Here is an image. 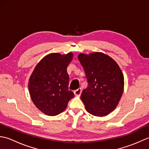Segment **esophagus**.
Segmentation results:
<instances>
[{
  "mask_svg": "<svg viewBox=\"0 0 149 149\" xmlns=\"http://www.w3.org/2000/svg\"><path fill=\"white\" fill-rule=\"evenodd\" d=\"M81 93H82V90H81V88H78L77 90L74 91V94H75V96H80Z\"/></svg>",
  "mask_w": 149,
  "mask_h": 149,
  "instance_id": "34e87169",
  "label": "esophagus"
}]
</instances>
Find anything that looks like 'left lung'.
Instances as JSON below:
<instances>
[{"label": "left lung", "instance_id": "8db88e82", "mask_svg": "<svg viewBox=\"0 0 149 149\" xmlns=\"http://www.w3.org/2000/svg\"><path fill=\"white\" fill-rule=\"evenodd\" d=\"M78 59L88 81L81 95L85 108L96 116L108 115L116 108L123 91L121 69L115 60L102 52L81 53Z\"/></svg>", "mask_w": 149, "mask_h": 149}]
</instances>
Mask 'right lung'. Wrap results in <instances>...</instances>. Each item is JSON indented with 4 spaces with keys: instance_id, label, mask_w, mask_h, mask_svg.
Segmentation results:
<instances>
[{
    "instance_id": "add662e5",
    "label": "right lung",
    "mask_w": 149,
    "mask_h": 149,
    "mask_svg": "<svg viewBox=\"0 0 149 149\" xmlns=\"http://www.w3.org/2000/svg\"><path fill=\"white\" fill-rule=\"evenodd\" d=\"M73 54L61 55L52 53L46 56L36 66L29 78V93L34 105L49 116H56L67 107L74 97L68 90L67 66Z\"/></svg>"
}]
</instances>
